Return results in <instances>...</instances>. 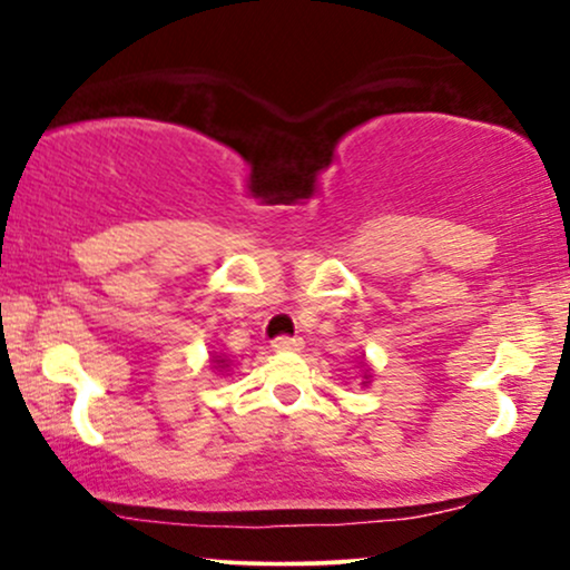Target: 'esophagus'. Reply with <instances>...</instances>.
<instances>
[{"label":"esophagus","mask_w":570,"mask_h":570,"mask_svg":"<svg viewBox=\"0 0 570 570\" xmlns=\"http://www.w3.org/2000/svg\"><path fill=\"white\" fill-rule=\"evenodd\" d=\"M272 347H275L277 353H291V350L295 353V350L303 347V340L301 337H285V334H283V337H277L275 342H272Z\"/></svg>","instance_id":"1"}]
</instances>
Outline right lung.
<instances>
[{
    "mask_svg": "<svg viewBox=\"0 0 570 570\" xmlns=\"http://www.w3.org/2000/svg\"><path fill=\"white\" fill-rule=\"evenodd\" d=\"M220 363H225V361H220Z\"/></svg>",
    "mask_w": 570,
    "mask_h": 570,
    "instance_id": "right-lung-1",
    "label": "right lung"
}]
</instances>
